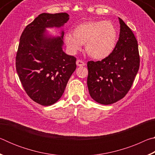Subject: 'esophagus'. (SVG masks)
I'll return each mask as SVG.
<instances>
[{
    "label": "esophagus",
    "instance_id": "obj_1",
    "mask_svg": "<svg viewBox=\"0 0 155 155\" xmlns=\"http://www.w3.org/2000/svg\"><path fill=\"white\" fill-rule=\"evenodd\" d=\"M77 65H78V66H85V63L83 62L82 60H80V59H78L77 61Z\"/></svg>",
    "mask_w": 155,
    "mask_h": 155
}]
</instances>
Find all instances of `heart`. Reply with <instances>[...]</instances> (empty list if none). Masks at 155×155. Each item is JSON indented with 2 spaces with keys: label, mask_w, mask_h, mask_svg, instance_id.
Masks as SVG:
<instances>
[{
  "label": "heart",
  "mask_w": 155,
  "mask_h": 155,
  "mask_svg": "<svg viewBox=\"0 0 155 155\" xmlns=\"http://www.w3.org/2000/svg\"><path fill=\"white\" fill-rule=\"evenodd\" d=\"M117 41L116 28L109 21H90L77 25L74 33L68 32L64 41L70 53L75 54L85 44L87 53L94 59H101L114 51Z\"/></svg>",
  "instance_id": "heart-1"
}]
</instances>
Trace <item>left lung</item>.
Instances as JSON below:
<instances>
[{"label": "left lung", "mask_w": 155, "mask_h": 155, "mask_svg": "<svg viewBox=\"0 0 155 155\" xmlns=\"http://www.w3.org/2000/svg\"><path fill=\"white\" fill-rule=\"evenodd\" d=\"M120 37L115 48L101 61L87 62V87L94 101L111 104L124 98L140 68L137 41L130 28L119 18Z\"/></svg>", "instance_id": "left-lung-1"}]
</instances>
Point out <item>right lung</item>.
<instances>
[{
	"label": "right lung",
	"instance_id": "1",
	"mask_svg": "<svg viewBox=\"0 0 155 155\" xmlns=\"http://www.w3.org/2000/svg\"><path fill=\"white\" fill-rule=\"evenodd\" d=\"M68 20L66 13H43L26 27L20 37L16 71L28 96L41 105L59 101L77 68L76 57L63 51L64 31L60 37L46 31L47 28H61Z\"/></svg>",
	"mask_w": 155,
	"mask_h": 155
}]
</instances>
